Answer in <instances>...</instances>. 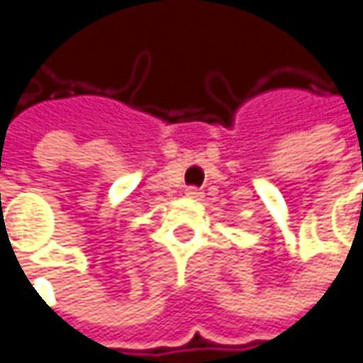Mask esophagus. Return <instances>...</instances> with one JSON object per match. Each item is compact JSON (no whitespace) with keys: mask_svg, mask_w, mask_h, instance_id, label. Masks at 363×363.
<instances>
[{"mask_svg":"<svg viewBox=\"0 0 363 363\" xmlns=\"http://www.w3.org/2000/svg\"><path fill=\"white\" fill-rule=\"evenodd\" d=\"M186 198H190V200H202L204 198V191L198 190V188H188L186 190Z\"/></svg>","mask_w":363,"mask_h":363,"instance_id":"34e87169","label":"esophagus"}]
</instances>
